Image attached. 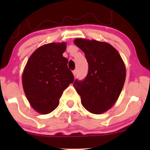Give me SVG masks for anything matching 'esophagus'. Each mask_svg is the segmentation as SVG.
<instances>
[{
  "instance_id": "1",
  "label": "esophagus",
  "mask_w": 150,
  "mask_h": 150,
  "mask_svg": "<svg viewBox=\"0 0 150 150\" xmlns=\"http://www.w3.org/2000/svg\"><path fill=\"white\" fill-rule=\"evenodd\" d=\"M73 74L74 77H75V76H76V75H77V71H76V70H73Z\"/></svg>"
}]
</instances>
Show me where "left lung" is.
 I'll return each instance as SVG.
<instances>
[{
    "label": "left lung",
    "mask_w": 150,
    "mask_h": 150,
    "mask_svg": "<svg viewBox=\"0 0 150 150\" xmlns=\"http://www.w3.org/2000/svg\"><path fill=\"white\" fill-rule=\"evenodd\" d=\"M74 43L85 53L88 73L73 86L85 109L94 114L106 112L118 100L124 85L126 70L118 51L108 43L77 38Z\"/></svg>",
    "instance_id": "8db88e82"
}]
</instances>
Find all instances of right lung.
<instances>
[{"instance_id":"obj_1","label":"right lung","mask_w":150,"mask_h":150,"mask_svg":"<svg viewBox=\"0 0 150 150\" xmlns=\"http://www.w3.org/2000/svg\"><path fill=\"white\" fill-rule=\"evenodd\" d=\"M66 43H50L40 46L29 58L22 76L27 100L41 114L52 112L59 104L64 89L74 77L63 53Z\"/></svg>"}]
</instances>
